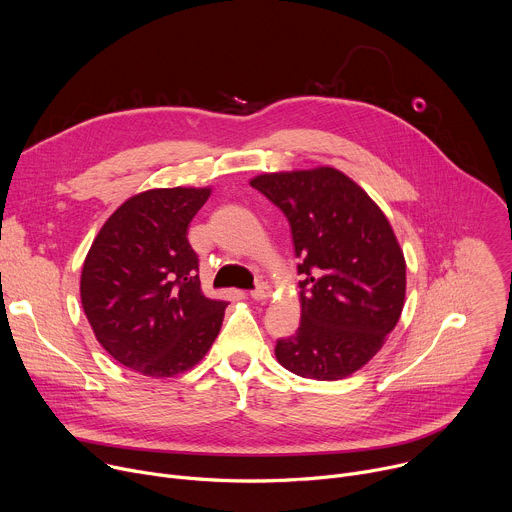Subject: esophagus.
Wrapping results in <instances>:
<instances>
[{
	"mask_svg": "<svg viewBox=\"0 0 512 512\" xmlns=\"http://www.w3.org/2000/svg\"><path fill=\"white\" fill-rule=\"evenodd\" d=\"M269 296H271V287H269L267 283H259V285L251 291V298L257 300V302H263V300H267Z\"/></svg>",
	"mask_w": 512,
	"mask_h": 512,
	"instance_id": "esophagus-1",
	"label": "esophagus"
}]
</instances>
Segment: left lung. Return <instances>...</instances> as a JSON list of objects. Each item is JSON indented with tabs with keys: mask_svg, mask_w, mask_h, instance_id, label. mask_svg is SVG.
Wrapping results in <instances>:
<instances>
[{
	"mask_svg": "<svg viewBox=\"0 0 512 512\" xmlns=\"http://www.w3.org/2000/svg\"><path fill=\"white\" fill-rule=\"evenodd\" d=\"M249 184L283 210L302 259V322L277 340V362L304 379L350 377L383 348L405 304L407 265L389 218L330 166L259 174Z\"/></svg>",
	"mask_w": 512,
	"mask_h": 512,
	"instance_id": "left-lung-1",
	"label": "left lung"
}]
</instances>
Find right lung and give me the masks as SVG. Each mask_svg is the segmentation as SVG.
<instances>
[{
    "instance_id": "1",
    "label": "right lung",
    "mask_w": 512,
    "mask_h": 512,
    "mask_svg": "<svg viewBox=\"0 0 512 512\" xmlns=\"http://www.w3.org/2000/svg\"><path fill=\"white\" fill-rule=\"evenodd\" d=\"M212 188H152L101 227L81 273V302L99 344L123 367L168 379L190 371L223 326V300L202 294L188 225Z\"/></svg>"
}]
</instances>
